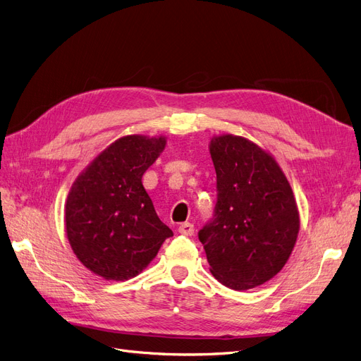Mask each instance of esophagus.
I'll return each mask as SVG.
<instances>
[{"mask_svg":"<svg viewBox=\"0 0 361 361\" xmlns=\"http://www.w3.org/2000/svg\"><path fill=\"white\" fill-rule=\"evenodd\" d=\"M178 231L181 234H184V236H193V234H195V226L192 223H183L178 227Z\"/></svg>","mask_w":361,"mask_h":361,"instance_id":"1","label":"esophagus"}]
</instances>
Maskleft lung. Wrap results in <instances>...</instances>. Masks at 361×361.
Returning <instances> with one entry per match:
<instances>
[{
  "instance_id": "8db88e82",
  "label": "left lung",
  "mask_w": 361,
  "mask_h": 361,
  "mask_svg": "<svg viewBox=\"0 0 361 361\" xmlns=\"http://www.w3.org/2000/svg\"><path fill=\"white\" fill-rule=\"evenodd\" d=\"M209 153L218 200L199 231L209 270L234 290L261 286L285 267L300 233L292 187L273 154L245 137L215 135Z\"/></svg>"
}]
</instances>
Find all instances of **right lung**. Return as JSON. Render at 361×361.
I'll list each match as a JSON object with an SVG mask.
<instances>
[{
	"mask_svg": "<svg viewBox=\"0 0 361 361\" xmlns=\"http://www.w3.org/2000/svg\"><path fill=\"white\" fill-rule=\"evenodd\" d=\"M165 146L164 135L121 137L71 187L65 207L68 240L82 265L104 280L135 277L172 236L142 183Z\"/></svg>",
	"mask_w": 361,
	"mask_h": 361,
	"instance_id": "1",
	"label": "right lung"
}]
</instances>
